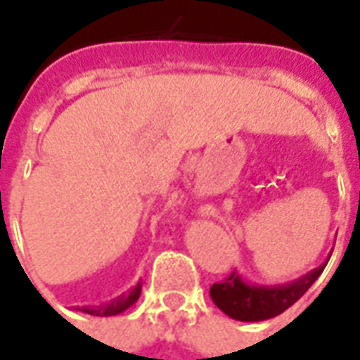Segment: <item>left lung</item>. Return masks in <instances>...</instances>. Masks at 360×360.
Listing matches in <instances>:
<instances>
[{
    "instance_id": "1",
    "label": "left lung",
    "mask_w": 360,
    "mask_h": 360,
    "mask_svg": "<svg viewBox=\"0 0 360 360\" xmlns=\"http://www.w3.org/2000/svg\"><path fill=\"white\" fill-rule=\"evenodd\" d=\"M332 255H328L326 262L304 274L299 279L278 283V285H258L250 283L243 278L237 270L231 271V276L224 279L221 283H214L210 287V297L214 304L227 316L239 320V322H262L278 316L287 310L293 302L301 299L309 291V287L320 278L324 271L328 260Z\"/></svg>"
}]
</instances>
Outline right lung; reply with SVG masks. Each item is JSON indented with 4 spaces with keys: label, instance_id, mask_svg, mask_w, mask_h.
<instances>
[{
    "label": "right lung",
    "instance_id": "obj_1",
    "mask_svg": "<svg viewBox=\"0 0 360 360\" xmlns=\"http://www.w3.org/2000/svg\"><path fill=\"white\" fill-rule=\"evenodd\" d=\"M142 291V281H139L136 285L129 291V293H123L115 297L113 301L103 302V304H98V307H75V310H81L84 314H90V316H115V314H121L125 312L131 304L139 301Z\"/></svg>",
    "mask_w": 360,
    "mask_h": 360
}]
</instances>
